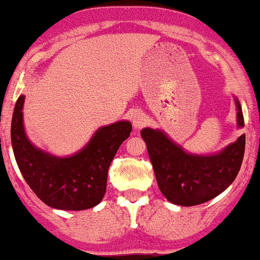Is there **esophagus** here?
Segmentation results:
<instances>
[{
	"label": "esophagus",
	"instance_id": "1",
	"mask_svg": "<svg viewBox=\"0 0 260 260\" xmlns=\"http://www.w3.org/2000/svg\"><path fill=\"white\" fill-rule=\"evenodd\" d=\"M148 125V117L143 114V112H138V114L134 115L133 117V126L134 129L140 130L143 127H145Z\"/></svg>",
	"mask_w": 260,
	"mask_h": 260
}]
</instances>
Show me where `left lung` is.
I'll return each instance as SVG.
<instances>
[{
  "mask_svg": "<svg viewBox=\"0 0 260 260\" xmlns=\"http://www.w3.org/2000/svg\"><path fill=\"white\" fill-rule=\"evenodd\" d=\"M235 104L238 126L243 127L242 106L237 99ZM141 138L160 191L170 203L181 207L199 205L218 197L237 178L244 157L245 135L214 155L189 154L161 130L145 127Z\"/></svg>",
  "mask_w": 260,
  "mask_h": 260,
  "instance_id": "1",
  "label": "left lung"
}]
</instances>
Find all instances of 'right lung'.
<instances>
[{"label":"right lung","mask_w":260,"mask_h":260,"mask_svg":"<svg viewBox=\"0 0 260 260\" xmlns=\"http://www.w3.org/2000/svg\"><path fill=\"white\" fill-rule=\"evenodd\" d=\"M21 95L11 122V141L16 162L32 191L51 208L84 210L103 200L108 171L120 145L131 133L129 121L100 127L86 146L69 157L53 156L31 144L23 127Z\"/></svg>","instance_id":"1"}]
</instances>
